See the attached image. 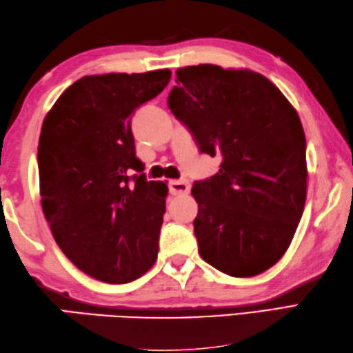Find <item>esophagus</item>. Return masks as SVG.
<instances>
[{
	"instance_id": "34e87169",
	"label": "esophagus",
	"mask_w": 353,
	"mask_h": 353,
	"mask_svg": "<svg viewBox=\"0 0 353 353\" xmlns=\"http://www.w3.org/2000/svg\"><path fill=\"white\" fill-rule=\"evenodd\" d=\"M191 190L190 183L186 181H171L170 182V192L172 196H183V194H188Z\"/></svg>"
}]
</instances>
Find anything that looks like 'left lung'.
I'll list each match as a JSON object with an SVG mask.
<instances>
[{"instance_id": "8db88e82", "label": "left lung", "mask_w": 353, "mask_h": 353, "mask_svg": "<svg viewBox=\"0 0 353 353\" xmlns=\"http://www.w3.org/2000/svg\"><path fill=\"white\" fill-rule=\"evenodd\" d=\"M168 106L220 170L196 182L194 234L208 264L252 277L290 247L306 200V141L292 104L252 70L203 63L176 71Z\"/></svg>"}]
</instances>
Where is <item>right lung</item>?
<instances>
[{"label":"right lung","instance_id":"1","mask_svg":"<svg viewBox=\"0 0 353 353\" xmlns=\"http://www.w3.org/2000/svg\"><path fill=\"white\" fill-rule=\"evenodd\" d=\"M170 79V70L85 76L43 119L42 211L66 258L101 282H132L156 262L168 186L141 172L130 119Z\"/></svg>","mask_w":353,"mask_h":353}]
</instances>
